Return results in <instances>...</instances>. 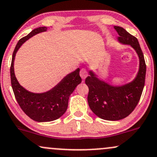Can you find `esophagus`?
Masks as SVG:
<instances>
[{"mask_svg":"<svg viewBox=\"0 0 157 157\" xmlns=\"http://www.w3.org/2000/svg\"><path fill=\"white\" fill-rule=\"evenodd\" d=\"M80 75L83 79H84L86 76H87V72H86V69H84V68H82V69L81 70Z\"/></svg>","mask_w":157,"mask_h":157,"instance_id":"obj_1","label":"esophagus"}]
</instances>
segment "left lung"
<instances>
[{"mask_svg": "<svg viewBox=\"0 0 157 157\" xmlns=\"http://www.w3.org/2000/svg\"><path fill=\"white\" fill-rule=\"evenodd\" d=\"M118 34L117 40L133 48L139 57V71L133 81L121 86L111 85L101 80L90 71L85 83L89 87L87 101L95 115L106 121H119L133 112L140 99L145 85L146 65L143 51L135 36L120 26H114Z\"/></svg>", "mask_w": 157, "mask_h": 157, "instance_id": "8db88e82", "label": "left lung"}]
</instances>
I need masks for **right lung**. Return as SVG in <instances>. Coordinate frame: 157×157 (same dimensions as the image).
<instances>
[{"instance_id":"right-lung-1","label":"right lung","mask_w":157,"mask_h":157,"mask_svg":"<svg viewBox=\"0 0 157 157\" xmlns=\"http://www.w3.org/2000/svg\"><path fill=\"white\" fill-rule=\"evenodd\" d=\"M47 31V27H39L18 41L12 54L10 67L11 83L14 96L20 108L30 118L37 122H50L59 118L66 112L70 95L82 82L80 69L75 70L64 77L54 87L42 93L28 91L18 82L14 75V61L18 49L29 38Z\"/></svg>"}]
</instances>
